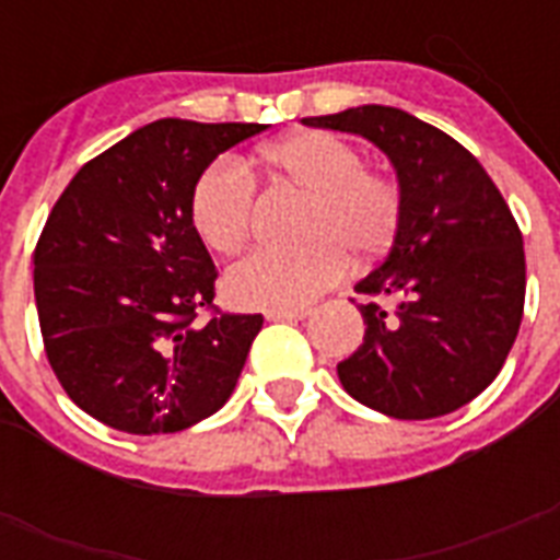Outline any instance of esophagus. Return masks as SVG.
Masks as SVG:
<instances>
[{
    "label": "esophagus",
    "mask_w": 560,
    "mask_h": 560,
    "mask_svg": "<svg viewBox=\"0 0 560 560\" xmlns=\"http://www.w3.org/2000/svg\"><path fill=\"white\" fill-rule=\"evenodd\" d=\"M311 314L307 307H293V311H267V319L270 323H296V319H305Z\"/></svg>",
    "instance_id": "obj_1"
}]
</instances>
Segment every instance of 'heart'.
<instances>
[{
    "mask_svg": "<svg viewBox=\"0 0 560 560\" xmlns=\"http://www.w3.org/2000/svg\"><path fill=\"white\" fill-rule=\"evenodd\" d=\"M276 188L305 197L293 249H255L223 276L237 307H305L340 279L349 258L372 261L395 244L404 194L389 174L366 168L363 153L328 130H299L258 153ZM255 183L237 162L218 160L200 171L188 194V218L211 253H235L253 229Z\"/></svg>",
    "mask_w": 560,
    "mask_h": 560,
    "instance_id": "heart-1",
    "label": "heart"
}]
</instances>
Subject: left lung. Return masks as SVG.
<instances>
[{
	"instance_id": "1",
	"label": "left lung",
	"mask_w": 560,
	"mask_h": 560,
	"mask_svg": "<svg viewBox=\"0 0 560 560\" xmlns=\"http://www.w3.org/2000/svg\"><path fill=\"white\" fill-rule=\"evenodd\" d=\"M302 121L366 136L404 194L389 255L354 284L366 334L337 366L340 383L407 421L465 407L500 374L521 331L526 255L509 202L474 153L404 109L366 104Z\"/></svg>"
}]
</instances>
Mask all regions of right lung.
I'll list each match as a JSON object with an SVG mask.
<instances>
[{
    "label": "right lung",
    "instance_id": "1",
    "mask_svg": "<svg viewBox=\"0 0 560 560\" xmlns=\"http://www.w3.org/2000/svg\"><path fill=\"white\" fill-rule=\"evenodd\" d=\"M261 130L160 118L86 162L57 197L34 249L39 331L66 395L101 424L179 433L235 389L264 316L214 307L218 270L188 194L220 153Z\"/></svg>",
    "mask_w": 560,
    "mask_h": 560
}]
</instances>
